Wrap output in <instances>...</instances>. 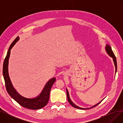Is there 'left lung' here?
<instances>
[{"instance_id":"left-lung-1","label":"left lung","mask_w":123,"mask_h":123,"mask_svg":"<svg viewBox=\"0 0 123 123\" xmlns=\"http://www.w3.org/2000/svg\"><path fill=\"white\" fill-rule=\"evenodd\" d=\"M105 49H106V51L107 53L111 57H112L113 58V61H114V65H115V74L117 72V60H116V58L113 53V52L112 50V48L111 47H110V46L109 44H106V46L105 47ZM66 92H67V99H68V101L69 102V103H70V104L71 105V106H72L73 107L76 108V109H80V110H87V109H91L92 108H94L95 107H96V106H97L98 105H99L100 103L103 100V99L102 101H101L100 102H99L98 103H97V104H96L95 105L93 106V107H91L90 108H81V107H80L76 105L74 103H73V102L71 101V100L70 99V96H69V92L68 91L67 89H66Z\"/></svg>"}]
</instances>
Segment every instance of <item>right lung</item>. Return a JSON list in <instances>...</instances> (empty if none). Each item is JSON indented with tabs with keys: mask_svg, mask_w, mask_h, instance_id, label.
<instances>
[{
	"mask_svg": "<svg viewBox=\"0 0 123 123\" xmlns=\"http://www.w3.org/2000/svg\"><path fill=\"white\" fill-rule=\"evenodd\" d=\"M19 40V37L17 36L10 45L7 55L5 58L3 66V75L5 83L6 89L8 93L12 98L21 106L31 109H40L47 105L49 99L51 88L56 81V78L50 79L45 85L41 93L34 98H27L19 94L16 89L13 86L8 74V62L10 55V50L16 43Z\"/></svg>",
	"mask_w": 123,
	"mask_h": 123,
	"instance_id": "obj_1",
	"label": "right lung"
}]
</instances>
